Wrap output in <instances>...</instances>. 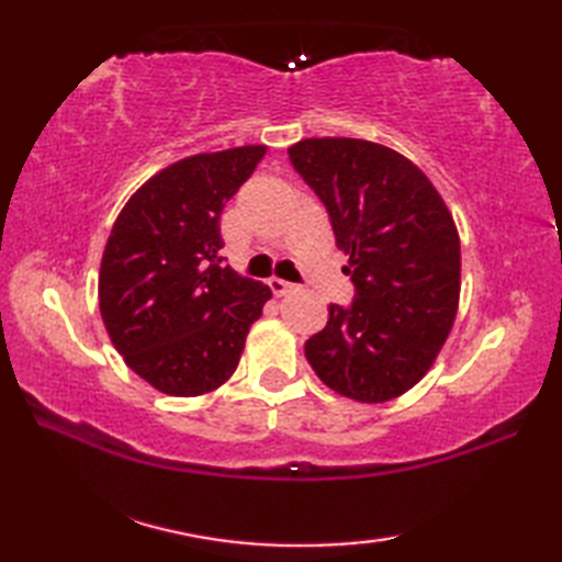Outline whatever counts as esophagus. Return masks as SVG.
I'll use <instances>...</instances> for the list:
<instances>
[{
	"mask_svg": "<svg viewBox=\"0 0 562 562\" xmlns=\"http://www.w3.org/2000/svg\"><path fill=\"white\" fill-rule=\"evenodd\" d=\"M268 288L272 290V294L282 296V294L292 292V290H294V284H292V282H284V280H280V278H270V280H268Z\"/></svg>",
	"mask_w": 562,
	"mask_h": 562,
	"instance_id": "1",
	"label": "esophagus"
}]
</instances>
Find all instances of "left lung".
<instances>
[{"label": "left lung", "instance_id": "obj_1", "mask_svg": "<svg viewBox=\"0 0 562 562\" xmlns=\"http://www.w3.org/2000/svg\"><path fill=\"white\" fill-rule=\"evenodd\" d=\"M288 151L326 205L355 282L352 304H330L326 328L306 340V360L345 398H398L429 372L457 318V224L432 181L396 149L312 137Z\"/></svg>", "mask_w": 562, "mask_h": 562}]
</instances>
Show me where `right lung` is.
<instances>
[{"label": "right lung", "mask_w": 562, "mask_h": 562, "mask_svg": "<svg viewBox=\"0 0 562 562\" xmlns=\"http://www.w3.org/2000/svg\"><path fill=\"white\" fill-rule=\"evenodd\" d=\"M266 151L244 145L166 166L111 229L99 272L103 326L125 364L169 396L220 389L272 296L220 256L222 210Z\"/></svg>", "instance_id": "1"}]
</instances>
